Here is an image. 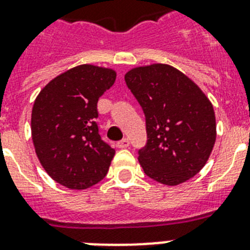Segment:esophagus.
Segmentation results:
<instances>
[{
    "mask_svg": "<svg viewBox=\"0 0 250 250\" xmlns=\"http://www.w3.org/2000/svg\"><path fill=\"white\" fill-rule=\"evenodd\" d=\"M117 146H118V148H121V149L128 148V146H129L128 139H123V140L118 141V143H117Z\"/></svg>",
    "mask_w": 250,
    "mask_h": 250,
    "instance_id": "34e87169",
    "label": "esophagus"
}]
</instances>
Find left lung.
<instances>
[{
    "label": "left lung",
    "mask_w": 250,
    "mask_h": 250,
    "mask_svg": "<svg viewBox=\"0 0 250 250\" xmlns=\"http://www.w3.org/2000/svg\"><path fill=\"white\" fill-rule=\"evenodd\" d=\"M125 79L145 114L148 143L139 150L145 174L166 186L193 178L209 160L217 137L209 98L170 64L135 67Z\"/></svg>",
    "instance_id": "8db88e82"
}]
</instances>
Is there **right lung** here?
Returning a JSON list of instances; mask_svg holds the SVG:
<instances>
[{"instance_id":"1","label":"right lung","mask_w":250,"mask_h":250,"mask_svg":"<svg viewBox=\"0 0 250 250\" xmlns=\"http://www.w3.org/2000/svg\"><path fill=\"white\" fill-rule=\"evenodd\" d=\"M113 68L80 64L40 90L31 115L36 156L53 180L86 189L105 178L115 150L101 140L98 98L115 83Z\"/></svg>"}]
</instances>
